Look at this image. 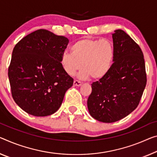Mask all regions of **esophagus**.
Listing matches in <instances>:
<instances>
[{"instance_id": "34e87169", "label": "esophagus", "mask_w": 157, "mask_h": 157, "mask_svg": "<svg viewBox=\"0 0 157 157\" xmlns=\"http://www.w3.org/2000/svg\"><path fill=\"white\" fill-rule=\"evenodd\" d=\"M74 86H81V82L75 80L74 81Z\"/></svg>"}]
</instances>
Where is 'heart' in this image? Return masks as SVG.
<instances>
[{
  "instance_id": "1",
  "label": "heart",
  "mask_w": 157,
  "mask_h": 157,
  "mask_svg": "<svg viewBox=\"0 0 157 157\" xmlns=\"http://www.w3.org/2000/svg\"><path fill=\"white\" fill-rule=\"evenodd\" d=\"M71 53L64 52L60 59L61 66L67 75L74 76L82 67L78 78L88 77L99 80L109 71L114 56L112 43L107 39L84 38L77 40L71 48Z\"/></svg>"
}]
</instances>
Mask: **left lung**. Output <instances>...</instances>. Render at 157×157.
Segmentation results:
<instances>
[{
	"mask_svg": "<svg viewBox=\"0 0 157 157\" xmlns=\"http://www.w3.org/2000/svg\"><path fill=\"white\" fill-rule=\"evenodd\" d=\"M112 38L114 63L107 75L91 84L87 102L91 117L104 123L117 121L136 109L147 83L139 45L121 29L115 30Z\"/></svg>",
	"mask_w": 157,
	"mask_h": 157,
	"instance_id": "1",
	"label": "left lung"
}]
</instances>
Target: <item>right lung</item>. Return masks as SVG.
I'll use <instances>...</instances> for the list:
<instances>
[{"label":"right lung","mask_w":157,"mask_h":157,"mask_svg":"<svg viewBox=\"0 0 157 157\" xmlns=\"http://www.w3.org/2000/svg\"><path fill=\"white\" fill-rule=\"evenodd\" d=\"M68 38L45 29L26 36L14 46L8 77L12 95L21 109L35 117L56 112L73 86L60 63Z\"/></svg>","instance_id":"1"}]
</instances>
